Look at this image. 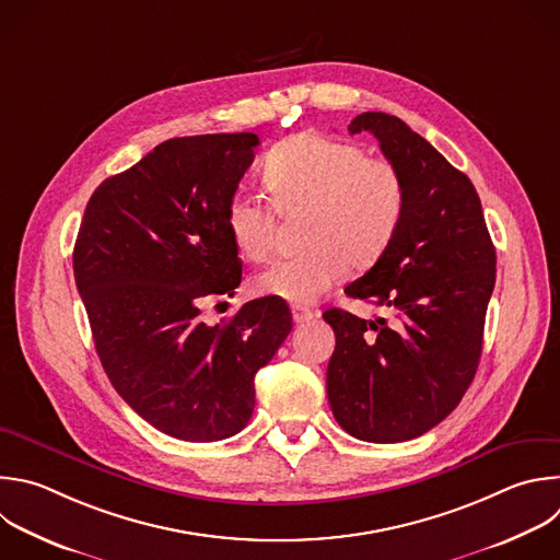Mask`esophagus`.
Instances as JSON below:
<instances>
[{
	"label": "esophagus",
	"instance_id": "obj_1",
	"mask_svg": "<svg viewBox=\"0 0 560 560\" xmlns=\"http://www.w3.org/2000/svg\"><path fill=\"white\" fill-rule=\"evenodd\" d=\"M292 318H294V323L296 325H303V323H310V320H314L316 318V314L312 312V310H307V307H292Z\"/></svg>",
	"mask_w": 560,
	"mask_h": 560
}]
</instances>
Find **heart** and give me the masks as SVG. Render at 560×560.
Instances as JSON below:
<instances>
[{
	"mask_svg": "<svg viewBox=\"0 0 560 560\" xmlns=\"http://www.w3.org/2000/svg\"><path fill=\"white\" fill-rule=\"evenodd\" d=\"M264 184L270 194L237 191L226 207V226L242 257L261 261L275 244L277 215L299 218L303 253L261 270L257 294L312 303L342 275L345 264H374L396 237L407 211L402 171L385 158H369L347 140L296 133L266 158Z\"/></svg>",
	"mask_w": 560,
	"mask_h": 560,
	"instance_id": "1",
	"label": "heart"
}]
</instances>
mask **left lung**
Listing matches in <instances>:
<instances>
[{
  "label": "left lung",
  "mask_w": 560,
  "mask_h": 560,
  "mask_svg": "<svg viewBox=\"0 0 560 560\" xmlns=\"http://www.w3.org/2000/svg\"><path fill=\"white\" fill-rule=\"evenodd\" d=\"M347 129L378 138L409 196L387 250L345 288L387 316L323 314L336 334L327 398L349 435L407 442L440 424L475 378L497 255L472 182L429 140L383 112H364Z\"/></svg>",
  "instance_id": "left-lung-1"
}]
</instances>
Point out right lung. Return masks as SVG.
I'll return each mask as SVG.
<instances>
[{"label": "right lung", "instance_id": "1", "mask_svg": "<svg viewBox=\"0 0 560 560\" xmlns=\"http://www.w3.org/2000/svg\"><path fill=\"white\" fill-rule=\"evenodd\" d=\"M259 138H171L92 194L74 244V279L96 353L118 396L153 429L184 442L240 433L255 374L292 329L290 307L264 296L224 325L200 303L233 294L242 261L226 207Z\"/></svg>", "mask_w": 560, "mask_h": 560}]
</instances>
